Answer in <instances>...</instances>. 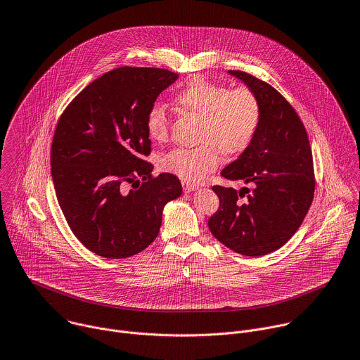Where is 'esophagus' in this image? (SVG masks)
<instances>
[{"label": "esophagus", "instance_id": "esophagus-1", "mask_svg": "<svg viewBox=\"0 0 360 360\" xmlns=\"http://www.w3.org/2000/svg\"><path fill=\"white\" fill-rule=\"evenodd\" d=\"M183 188H184V193H191L194 190L198 188V186L195 184H190V183H183Z\"/></svg>", "mask_w": 360, "mask_h": 360}]
</instances>
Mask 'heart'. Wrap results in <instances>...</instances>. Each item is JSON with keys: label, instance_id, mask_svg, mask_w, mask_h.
I'll return each mask as SVG.
<instances>
[{"label": "heart", "instance_id": "b5f03b06", "mask_svg": "<svg viewBox=\"0 0 360 360\" xmlns=\"http://www.w3.org/2000/svg\"><path fill=\"white\" fill-rule=\"evenodd\" d=\"M176 103L187 112L201 116L200 145L176 148L162 159V167L186 183H201L221 162V152L238 155L244 152L257 133L261 106L248 88L226 86L197 77L177 95ZM146 130L155 140L169 134V115L163 105L155 103L146 115Z\"/></svg>", "mask_w": 360, "mask_h": 360}]
</instances>
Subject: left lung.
Listing matches in <instances>:
<instances>
[{
    "mask_svg": "<svg viewBox=\"0 0 360 360\" xmlns=\"http://www.w3.org/2000/svg\"><path fill=\"white\" fill-rule=\"evenodd\" d=\"M230 75L255 94L261 119L251 145L221 172L247 186H212L220 207L208 229L230 250L261 257L281 248L305 219L315 191L312 150L298 113L275 88L243 70Z\"/></svg>",
    "mask_w": 360,
    "mask_h": 360,
    "instance_id": "obj_1",
    "label": "left lung"
}]
</instances>
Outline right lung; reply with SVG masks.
<instances>
[{"label":"right lung","mask_w":360,"mask_h":360,"mask_svg":"<svg viewBox=\"0 0 360 360\" xmlns=\"http://www.w3.org/2000/svg\"><path fill=\"white\" fill-rule=\"evenodd\" d=\"M177 78L167 69L122 66L89 84L59 117L51 148L56 198L72 233L96 255L119 259L148 248L165 205L183 191L174 174L153 177L145 160L148 110Z\"/></svg>","instance_id":"1"}]
</instances>
